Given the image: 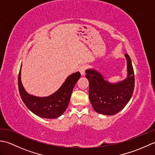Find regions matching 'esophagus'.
<instances>
[{
  "instance_id": "34e87169",
  "label": "esophagus",
  "mask_w": 155,
  "mask_h": 155,
  "mask_svg": "<svg viewBox=\"0 0 155 155\" xmlns=\"http://www.w3.org/2000/svg\"><path fill=\"white\" fill-rule=\"evenodd\" d=\"M87 68V67L86 65H83L79 68V71L81 72V75H84L85 74V71H86V69Z\"/></svg>"
}]
</instances>
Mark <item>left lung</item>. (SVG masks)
<instances>
[{
    "mask_svg": "<svg viewBox=\"0 0 155 155\" xmlns=\"http://www.w3.org/2000/svg\"><path fill=\"white\" fill-rule=\"evenodd\" d=\"M127 62V77L124 81L110 83L104 80L95 69L86 71L89 82V100L94 110L104 115H114L126 106L132 97L134 88V74L128 54H125Z\"/></svg>",
    "mask_w": 155,
    "mask_h": 155,
    "instance_id": "left-lung-1",
    "label": "left lung"
}]
</instances>
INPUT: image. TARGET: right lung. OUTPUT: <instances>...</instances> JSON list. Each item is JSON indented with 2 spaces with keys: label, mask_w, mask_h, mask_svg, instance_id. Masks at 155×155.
I'll use <instances>...</instances> for the list:
<instances>
[{
  "label": "right lung",
  "mask_w": 155,
  "mask_h": 155,
  "mask_svg": "<svg viewBox=\"0 0 155 155\" xmlns=\"http://www.w3.org/2000/svg\"><path fill=\"white\" fill-rule=\"evenodd\" d=\"M21 67L18 78L19 93L28 109L42 118H56L61 116L68 107L72 90L81 77L80 72H77L68 77L60 88L50 96L38 97L28 94L25 90L21 83Z\"/></svg>",
  "instance_id": "obj_1"
}]
</instances>
